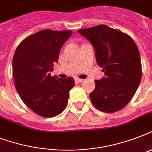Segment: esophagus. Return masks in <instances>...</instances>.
<instances>
[{"label":"esophagus","instance_id":"34e87169","mask_svg":"<svg viewBox=\"0 0 152 152\" xmlns=\"http://www.w3.org/2000/svg\"><path fill=\"white\" fill-rule=\"evenodd\" d=\"M83 79H80V78H78V77H76V79H75V81H76V83H81V82H82V81H83Z\"/></svg>","mask_w":152,"mask_h":152}]
</instances>
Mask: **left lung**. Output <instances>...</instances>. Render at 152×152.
Returning a JSON list of instances; mask_svg holds the SVG:
<instances>
[{
  "label": "left lung",
  "mask_w": 152,
  "mask_h": 152,
  "mask_svg": "<svg viewBox=\"0 0 152 152\" xmlns=\"http://www.w3.org/2000/svg\"><path fill=\"white\" fill-rule=\"evenodd\" d=\"M91 42L96 61L106 76L95 81L90 99L95 108L105 113L123 109L134 96L141 80L139 50L133 39L120 30L106 25L78 30Z\"/></svg>",
  "instance_id": "obj_1"
}]
</instances>
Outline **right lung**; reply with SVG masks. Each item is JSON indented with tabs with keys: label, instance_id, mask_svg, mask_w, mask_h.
<instances>
[{
	"label": "right lung",
	"instance_id": "1",
	"mask_svg": "<svg viewBox=\"0 0 152 152\" xmlns=\"http://www.w3.org/2000/svg\"><path fill=\"white\" fill-rule=\"evenodd\" d=\"M72 33L43 30L27 37L15 50L12 61L15 89L27 107L38 115L53 118L66 108L75 81L72 77L52 76L49 72Z\"/></svg>",
	"mask_w": 152,
	"mask_h": 152
}]
</instances>
